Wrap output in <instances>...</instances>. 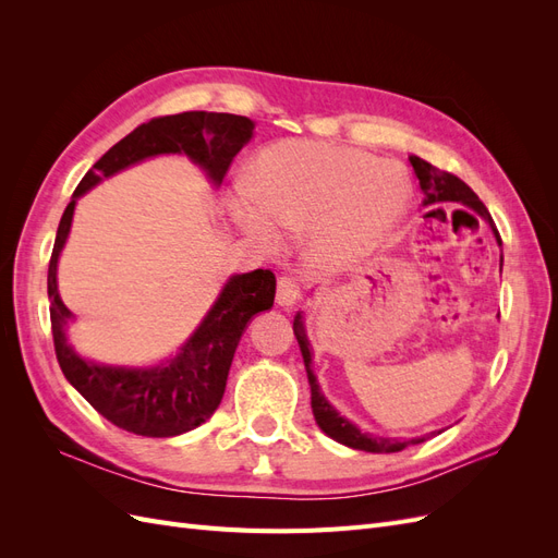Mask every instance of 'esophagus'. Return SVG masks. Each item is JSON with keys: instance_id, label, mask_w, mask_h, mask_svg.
<instances>
[{"instance_id": "1", "label": "esophagus", "mask_w": 558, "mask_h": 558, "mask_svg": "<svg viewBox=\"0 0 558 558\" xmlns=\"http://www.w3.org/2000/svg\"><path fill=\"white\" fill-rule=\"evenodd\" d=\"M300 300V286L293 277H279L277 281V302L281 307H293Z\"/></svg>"}]
</instances>
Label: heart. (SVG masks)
<instances>
[{
  "mask_svg": "<svg viewBox=\"0 0 558 558\" xmlns=\"http://www.w3.org/2000/svg\"><path fill=\"white\" fill-rule=\"evenodd\" d=\"M410 183L365 150L289 140L265 148L251 172V197L238 202L240 223L265 246L275 230L307 233L316 272H342L391 238L410 205Z\"/></svg>",
  "mask_w": 558,
  "mask_h": 558,
  "instance_id": "heart-1",
  "label": "heart"
}]
</instances>
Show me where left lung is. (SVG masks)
<instances>
[{"label": "left lung", "mask_w": 558, "mask_h": 558, "mask_svg": "<svg viewBox=\"0 0 558 558\" xmlns=\"http://www.w3.org/2000/svg\"><path fill=\"white\" fill-rule=\"evenodd\" d=\"M410 162L414 167V174L418 179L421 191H424V207H440L445 202H461V205L475 209L480 216H484L488 223H492V216H488V209L484 207V202L475 195V191L470 189L465 181H461L456 174L437 170L430 162L421 160L418 156H410ZM496 240L500 244V234L496 232ZM293 332L298 337V344L302 351V359H305V367H307V377H310V386H312V412L318 428L324 430L326 435H330L332 440L342 442L351 449H361V451H373V453H391V451H402L408 445H418L424 442V437H416V440H391V437H375L369 433H361V428H356L347 421L344 416H340L332 404L320 396L316 377L312 373V351H310V342L305 335V326H302V316L298 314L293 318Z\"/></svg>", "instance_id": "left-lung-1"}]
</instances>
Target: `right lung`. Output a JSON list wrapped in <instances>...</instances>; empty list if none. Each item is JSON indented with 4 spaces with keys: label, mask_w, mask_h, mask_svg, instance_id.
Masks as SVG:
<instances>
[{
    "label": "right lung",
    "mask_w": 558,
    "mask_h": 558,
    "mask_svg": "<svg viewBox=\"0 0 558 558\" xmlns=\"http://www.w3.org/2000/svg\"><path fill=\"white\" fill-rule=\"evenodd\" d=\"M251 134L253 121L234 113L183 111L150 118L148 123L134 128L128 137L113 144L93 165V170L76 185L74 197L60 218L56 246L48 263L50 330H53L56 356L66 381L107 421L128 433L172 437L205 424L221 404L234 349L240 344L248 318L272 307L277 279L269 269L234 275L197 332L170 365L125 369L83 361L66 344L64 326L72 318V312L60 300L56 281L58 258L72 228L76 197L90 191L99 179L158 154H185L193 162L205 167L214 183H221L232 158L240 154Z\"/></svg>",
    "instance_id": "add662e5"
}]
</instances>
